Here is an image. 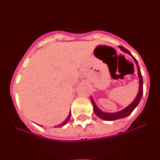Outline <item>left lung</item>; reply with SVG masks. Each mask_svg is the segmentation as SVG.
Returning a JSON list of instances; mask_svg holds the SVG:
<instances>
[{
	"instance_id": "left-lung-1",
	"label": "left lung",
	"mask_w": 160,
	"mask_h": 160,
	"mask_svg": "<svg viewBox=\"0 0 160 160\" xmlns=\"http://www.w3.org/2000/svg\"><path fill=\"white\" fill-rule=\"evenodd\" d=\"M119 48L122 51L124 52V53H127L129 55H131V57L133 58V59H134V61H135V64H136L138 76V94H137L135 98L134 99V101H133L129 106H128L127 107L122 109V111H118V112L114 113H107L101 111V110L96 106L94 100H93L92 97H91V102H92L93 107H94V113H95V114L97 116L99 117L100 118H102V119L107 120V121H114V120H117L119 119V118H126V117H128L129 114H131V113H132V111L135 110V107L138 106V104L139 103V102H140L141 100V98H142V93H143V89H142V74H141L139 66H138V62H137V60L135 58L133 57L132 55H131V53L128 51V49H125V48L122 47V46H119Z\"/></svg>"
}]
</instances>
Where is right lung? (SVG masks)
Here are the masks:
<instances>
[{"instance_id": "right-lung-1", "label": "right lung", "mask_w": 160, "mask_h": 160, "mask_svg": "<svg viewBox=\"0 0 160 160\" xmlns=\"http://www.w3.org/2000/svg\"><path fill=\"white\" fill-rule=\"evenodd\" d=\"M70 112L69 113V115H68L67 118H66V120H65L64 122H62L61 124H59V125L56 126V128H57V127H58V128H62L63 126H65L66 123H67L68 122H69V120H70Z\"/></svg>"}]
</instances>
